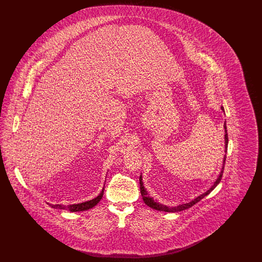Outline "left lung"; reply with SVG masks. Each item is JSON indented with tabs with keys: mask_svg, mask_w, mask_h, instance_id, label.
Segmentation results:
<instances>
[{
	"mask_svg": "<svg viewBox=\"0 0 262 262\" xmlns=\"http://www.w3.org/2000/svg\"><path fill=\"white\" fill-rule=\"evenodd\" d=\"M222 110L224 111V108L222 107ZM224 128H225V153L227 152V149H228V134H227V126H226V122L224 123ZM225 162H226V154H225L224 156V161H223V167H222V171H221V173L219 174V177H218V179L216 180V182L214 183V185L212 186L206 192H204L203 194H200V196H198L196 199H194L193 200H191L190 202H188V203H185V204H182V205H179V206H177V207H169V206H166V205H162V204H160V203H158V202H156V201H154V200L152 199V198H150L149 194H148V192L146 191V189L144 188L143 187V183H142V177H141V174H140V177H139V184H140V192H141V195H142V199H143V201L145 202V204L146 205H148L149 207L151 208H153V209H155V210H159V211H165V212H179V211H183V210H186L187 208H189V207H191L192 205H194L195 203H198L199 201L202 200L204 196H206L207 194H209L210 192H211L212 190L215 188V187H217V185L220 183V181H221V179H222V176H223V171H224V166Z\"/></svg>",
	"mask_w": 262,
	"mask_h": 262,
	"instance_id": "8db88e82",
	"label": "left lung"
}]
</instances>
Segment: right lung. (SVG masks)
<instances>
[{
	"mask_svg": "<svg viewBox=\"0 0 262 262\" xmlns=\"http://www.w3.org/2000/svg\"><path fill=\"white\" fill-rule=\"evenodd\" d=\"M104 188L102 189V191L100 192L99 195L93 200H89V201H85V202H82V203H78V204H72V205H68V206H64L62 204H50L51 207L53 208H58V209H64V210H69L71 212H77V211H84V210H88L90 209L92 207H94L98 202H99L102 196H103V193H104Z\"/></svg>",
	"mask_w": 262,
	"mask_h": 262,
	"instance_id": "obj_1",
	"label": "right lung"
}]
</instances>
